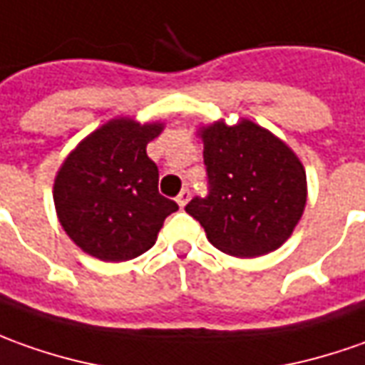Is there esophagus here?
<instances>
[{
	"label": "esophagus",
	"instance_id": "esophagus-1",
	"mask_svg": "<svg viewBox=\"0 0 365 365\" xmlns=\"http://www.w3.org/2000/svg\"><path fill=\"white\" fill-rule=\"evenodd\" d=\"M190 195H192V192H190V187H183L182 192L178 193V197H175V202L180 203V205H185V203L190 202Z\"/></svg>",
	"mask_w": 365,
	"mask_h": 365
}]
</instances>
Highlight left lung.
I'll return each mask as SVG.
<instances>
[{"label":"left lung","instance_id":"obj_1","mask_svg":"<svg viewBox=\"0 0 365 365\" xmlns=\"http://www.w3.org/2000/svg\"><path fill=\"white\" fill-rule=\"evenodd\" d=\"M207 193L185 212L224 254L255 257L292 235L306 205V172L286 143L252 121L202 131Z\"/></svg>","mask_w":365,"mask_h":365}]
</instances>
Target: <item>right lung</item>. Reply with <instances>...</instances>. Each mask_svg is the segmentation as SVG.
<instances>
[{
    "label": "right lung",
    "instance_id": "1",
    "mask_svg": "<svg viewBox=\"0 0 365 365\" xmlns=\"http://www.w3.org/2000/svg\"><path fill=\"white\" fill-rule=\"evenodd\" d=\"M162 125L113 120L93 131L61 165L53 202L76 244L103 262H125L148 252L178 203L158 190L160 172L148 143Z\"/></svg>",
    "mask_w": 365,
    "mask_h": 365
}]
</instances>
